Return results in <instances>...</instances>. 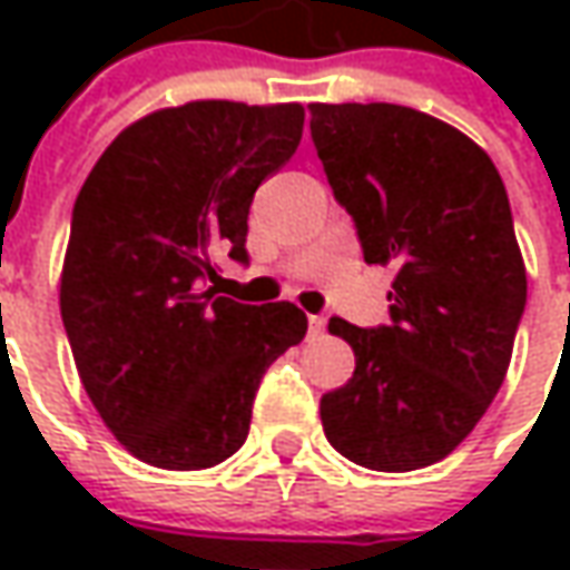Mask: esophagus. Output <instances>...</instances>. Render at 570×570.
I'll list each match as a JSON object with an SVG mask.
<instances>
[{
    "mask_svg": "<svg viewBox=\"0 0 570 570\" xmlns=\"http://www.w3.org/2000/svg\"><path fill=\"white\" fill-rule=\"evenodd\" d=\"M307 330H311V336H323V333H326V317H323V314H314V317L307 320Z\"/></svg>",
    "mask_w": 570,
    "mask_h": 570,
    "instance_id": "esophagus-1",
    "label": "esophagus"
}]
</instances>
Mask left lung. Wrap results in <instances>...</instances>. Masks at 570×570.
I'll list each match as a JSON object with an SVG mask.
<instances>
[{
    "mask_svg": "<svg viewBox=\"0 0 570 570\" xmlns=\"http://www.w3.org/2000/svg\"><path fill=\"white\" fill-rule=\"evenodd\" d=\"M311 136L364 263H393L390 326L330 320L355 374L320 400L352 463L409 472L444 460L501 390L527 269L508 189L460 129L400 104H311Z\"/></svg>",
    "mask_w": 570,
    "mask_h": 570,
    "instance_id": "left-lung-1",
    "label": "left lung"
}]
</instances>
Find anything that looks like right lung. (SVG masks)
<instances>
[{"instance_id":"right-lung-1","label":"right lung","mask_w":570,"mask_h":570,"mask_svg":"<svg viewBox=\"0 0 570 570\" xmlns=\"http://www.w3.org/2000/svg\"><path fill=\"white\" fill-rule=\"evenodd\" d=\"M301 104L193 100L126 126L72 208L59 282L85 393L142 463L208 470L237 453L266 367L304 340L295 304L215 295L247 263L256 187L295 155Z\"/></svg>"}]
</instances>
